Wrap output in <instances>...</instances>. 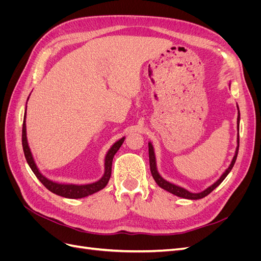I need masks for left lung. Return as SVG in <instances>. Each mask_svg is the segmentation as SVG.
Wrapping results in <instances>:
<instances>
[{
	"instance_id": "left-lung-1",
	"label": "left lung",
	"mask_w": 261,
	"mask_h": 261,
	"mask_svg": "<svg viewBox=\"0 0 261 261\" xmlns=\"http://www.w3.org/2000/svg\"><path fill=\"white\" fill-rule=\"evenodd\" d=\"M239 109V107H238ZM239 127H240V111H239V115H238V130H239ZM148 147H149V163H150V171H151V174H152V177L153 179L155 180V183L159 185L161 188L165 189V191H168L169 193H172L173 195L175 196H178V197H181V198H186V199H192V200H196V199H200V198H203V197H206L207 195H209L213 189H215L216 187H218L221 183H222L223 179L227 176L228 173L231 172L233 165L236 161V158H238V153H239V147H240V135H238V147H236V151H235V155L233 156V160L230 164V167H228L225 172L223 173L222 175H221V177L216 181L215 184H212L211 186H209L207 189H204L203 192L201 193H191L186 191L185 188L183 187H179L177 185H174L170 183V181L165 180L164 178L161 177V175L158 173V170H156V164H155V156H154V151H153V147L151 145V143L148 144Z\"/></svg>"
}]
</instances>
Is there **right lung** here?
I'll return each mask as SVG.
<instances>
[{"instance_id": "1", "label": "right lung", "mask_w": 261, "mask_h": 261, "mask_svg": "<svg viewBox=\"0 0 261 261\" xmlns=\"http://www.w3.org/2000/svg\"><path fill=\"white\" fill-rule=\"evenodd\" d=\"M26 109H27V107H26ZM124 139H125V137L121 138L120 140H117L116 143L111 148L109 149V151H108V153L106 155V159H105V174L99 180L94 181V183H91V184H86V185L57 183V181H53V180H51L49 178H46L45 176H43L41 173H40V171H39V169L37 168V165H36L35 160H34V158H33V154H31L30 148L28 146V141H27V135H26V112H25V115H23L21 143H22L23 153H25V158H26V160H27V163L29 164L31 171L34 172V174L44 185L45 188H48L49 191L52 192L53 194H57L59 196L65 197V198H72V199L84 198V197H87V196L92 195L94 193L101 191L102 188H105L107 186L110 177H111L112 161H113L114 154L117 152V150L120 149V147L124 143Z\"/></svg>"}]
</instances>
